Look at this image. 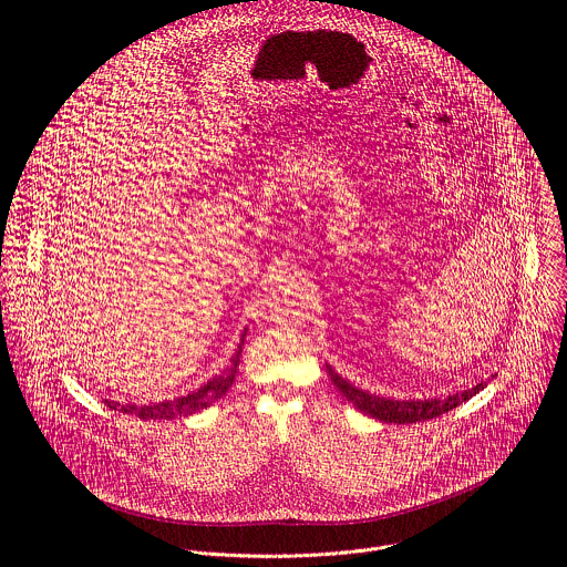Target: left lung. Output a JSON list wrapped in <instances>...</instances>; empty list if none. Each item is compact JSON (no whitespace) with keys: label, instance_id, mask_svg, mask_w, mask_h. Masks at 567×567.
<instances>
[{"label":"left lung","instance_id":"1","mask_svg":"<svg viewBox=\"0 0 567 567\" xmlns=\"http://www.w3.org/2000/svg\"><path fill=\"white\" fill-rule=\"evenodd\" d=\"M328 372L334 381V385L339 388V392L352 403L354 409H359L361 413L379 420V422H394V424H415V422H426L433 417H440L449 411H453L455 406H460L462 401L471 399L475 392H480L484 388V383H477L471 390L451 394L446 399H424V401H392V399H383L377 394H370L365 390L354 388L350 381H346L343 377H339L330 365Z\"/></svg>","mask_w":567,"mask_h":567}]
</instances>
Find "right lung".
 Instances as JSON below:
<instances>
[{"mask_svg":"<svg viewBox=\"0 0 567 567\" xmlns=\"http://www.w3.org/2000/svg\"><path fill=\"white\" fill-rule=\"evenodd\" d=\"M241 346H245V339L239 341L235 354L230 357V363L208 383H204L199 390L179 396V399H171V401H158V403H145V406H130V403H116V401H105L112 411H121L127 415H136L138 420H177V417H188L197 411L208 409L210 403H215L217 399H221L228 388L235 381L237 374V365H239V357H241Z\"/></svg>","mask_w":567,"mask_h":567,"instance_id":"1","label":"right lung"}]
</instances>
